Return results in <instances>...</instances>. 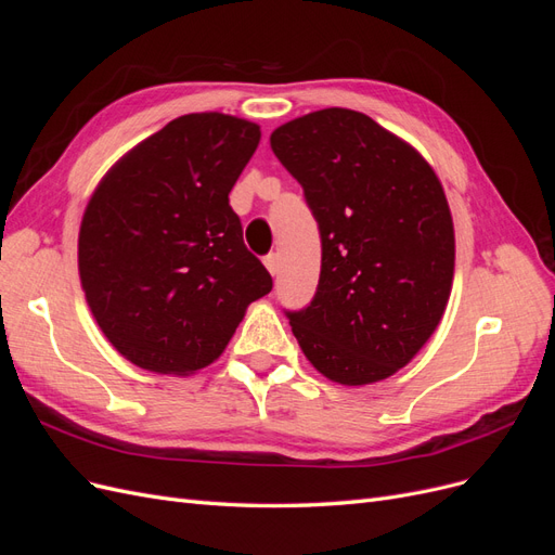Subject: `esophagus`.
<instances>
[{"label": "esophagus", "mask_w": 555, "mask_h": 555, "mask_svg": "<svg viewBox=\"0 0 555 555\" xmlns=\"http://www.w3.org/2000/svg\"><path fill=\"white\" fill-rule=\"evenodd\" d=\"M263 266L268 268V273H271V275H278V268H280V259H278V255H275V251H271V255H266V257H263Z\"/></svg>", "instance_id": "obj_1"}]
</instances>
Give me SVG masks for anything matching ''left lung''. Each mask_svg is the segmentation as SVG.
<instances>
[{"label": "left lung", "mask_w": 555, "mask_h": 555, "mask_svg": "<svg viewBox=\"0 0 555 555\" xmlns=\"http://www.w3.org/2000/svg\"><path fill=\"white\" fill-rule=\"evenodd\" d=\"M271 147L322 238L314 298L287 312L300 349L338 384L391 377L438 328L451 294L456 241L438 176L349 108L296 117L271 133Z\"/></svg>", "instance_id": "obj_1"}]
</instances>
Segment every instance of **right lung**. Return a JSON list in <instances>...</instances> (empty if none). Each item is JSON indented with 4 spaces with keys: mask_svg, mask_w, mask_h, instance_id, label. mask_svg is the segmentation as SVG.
Listing matches in <instances>:
<instances>
[{
    "mask_svg": "<svg viewBox=\"0 0 555 555\" xmlns=\"http://www.w3.org/2000/svg\"><path fill=\"white\" fill-rule=\"evenodd\" d=\"M259 125L190 113L139 143L99 182L78 233V273L108 343L139 367L201 371L245 310L273 289L243 243L229 192Z\"/></svg>",
    "mask_w": 555,
    "mask_h": 555,
    "instance_id": "1",
    "label": "right lung"
}]
</instances>
